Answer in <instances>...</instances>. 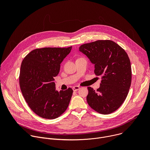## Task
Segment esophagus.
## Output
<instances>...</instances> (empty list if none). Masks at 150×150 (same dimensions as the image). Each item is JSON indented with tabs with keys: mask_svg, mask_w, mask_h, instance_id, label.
I'll list each match as a JSON object with an SVG mask.
<instances>
[{
	"mask_svg": "<svg viewBox=\"0 0 150 150\" xmlns=\"http://www.w3.org/2000/svg\"><path fill=\"white\" fill-rule=\"evenodd\" d=\"M79 88H80V87H79V86H74V87L72 88V89H73V90H74V91H78Z\"/></svg>",
	"mask_w": 150,
	"mask_h": 150,
	"instance_id": "obj_1",
	"label": "esophagus"
}]
</instances>
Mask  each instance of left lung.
Instances as JSON below:
<instances>
[{
  "instance_id": "left-lung-1",
  "label": "left lung",
  "mask_w": 150,
  "mask_h": 150,
  "mask_svg": "<svg viewBox=\"0 0 150 150\" xmlns=\"http://www.w3.org/2000/svg\"><path fill=\"white\" fill-rule=\"evenodd\" d=\"M79 50L94 64L95 74L102 77L97 91L88 87V104L101 114L114 112L125 100L131 87L132 71L129 57L120 46L111 40H97L84 44Z\"/></svg>"
}]
</instances>
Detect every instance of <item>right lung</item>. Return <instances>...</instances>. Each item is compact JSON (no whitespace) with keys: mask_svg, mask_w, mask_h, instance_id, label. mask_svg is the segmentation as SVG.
<instances>
[{"mask_svg":"<svg viewBox=\"0 0 150 150\" xmlns=\"http://www.w3.org/2000/svg\"><path fill=\"white\" fill-rule=\"evenodd\" d=\"M67 48L46 47L29 53L21 65L19 86L31 109L41 117L54 119L67 109L73 90L56 89L54 78L71 52Z\"/></svg>","mask_w":150,"mask_h":150,"instance_id":"right-lung-1","label":"right lung"}]
</instances>
